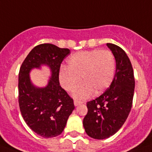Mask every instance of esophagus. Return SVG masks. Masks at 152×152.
<instances>
[{
  "label": "esophagus",
  "mask_w": 152,
  "mask_h": 152,
  "mask_svg": "<svg viewBox=\"0 0 152 152\" xmlns=\"http://www.w3.org/2000/svg\"><path fill=\"white\" fill-rule=\"evenodd\" d=\"M81 103H82L81 102L77 101V100H75V101H74V104H75V106H79V105H81Z\"/></svg>",
  "instance_id": "esophagus-1"
}]
</instances>
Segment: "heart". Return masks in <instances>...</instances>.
<instances>
[{"label":"heart","mask_w":152,"mask_h":152,"mask_svg":"<svg viewBox=\"0 0 152 152\" xmlns=\"http://www.w3.org/2000/svg\"><path fill=\"white\" fill-rule=\"evenodd\" d=\"M116 61L112 53L107 50L81 51L71 56L67 67H61L59 81L67 91H72L81 83L84 84L74 91L75 99H85L93 94L102 93L113 81Z\"/></svg>","instance_id":"heart-1"}]
</instances>
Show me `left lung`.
Instances as JSON below:
<instances>
[{
  "instance_id": "obj_1",
  "label": "left lung",
  "mask_w": 152,
  "mask_h": 152,
  "mask_svg": "<svg viewBox=\"0 0 152 152\" xmlns=\"http://www.w3.org/2000/svg\"><path fill=\"white\" fill-rule=\"evenodd\" d=\"M116 60V74L110 88L87 102L83 126L88 135L102 140L115 134L128 117L133 103L135 81L130 59L120 46L107 43Z\"/></svg>"
}]
</instances>
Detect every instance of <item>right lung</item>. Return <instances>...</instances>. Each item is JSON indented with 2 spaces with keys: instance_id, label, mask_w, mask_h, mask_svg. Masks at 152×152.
<instances>
[{
  "instance_id": "add662e5",
  "label": "right lung",
  "mask_w": 152,
  "mask_h": 152,
  "mask_svg": "<svg viewBox=\"0 0 152 152\" xmlns=\"http://www.w3.org/2000/svg\"><path fill=\"white\" fill-rule=\"evenodd\" d=\"M70 50L59 48L50 43L35 46L26 56L18 75V103L25 122L42 137L60 135L67 119L75 110L74 101L59 82V72L63 60ZM47 65L51 77L46 87L35 86L29 73L33 68Z\"/></svg>"
}]
</instances>
